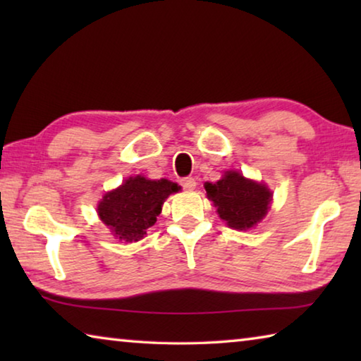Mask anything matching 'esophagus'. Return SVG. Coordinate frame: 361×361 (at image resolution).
<instances>
[{"label":"esophagus","instance_id":"34e87169","mask_svg":"<svg viewBox=\"0 0 361 361\" xmlns=\"http://www.w3.org/2000/svg\"><path fill=\"white\" fill-rule=\"evenodd\" d=\"M181 186L183 189H186V191H192L195 188V180L191 178V176H186V178L181 180Z\"/></svg>","mask_w":361,"mask_h":361}]
</instances>
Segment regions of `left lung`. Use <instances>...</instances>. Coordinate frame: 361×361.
<instances>
[{
	"instance_id": "obj_1",
	"label": "left lung",
	"mask_w": 361,
	"mask_h": 361,
	"mask_svg": "<svg viewBox=\"0 0 361 361\" xmlns=\"http://www.w3.org/2000/svg\"><path fill=\"white\" fill-rule=\"evenodd\" d=\"M207 197L216 207L219 218L232 229L247 231L271 209L272 192L262 183L248 180L235 170L224 172L216 183H205Z\"/></svg>"
}]
</instances>
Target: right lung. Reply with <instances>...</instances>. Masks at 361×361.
Masks as SVG:
<instances>
[{"label": "right lung", "mask_w": 361, "mask_h": 361, "mask_svg": "<svg viewBox=\"0 0 361 361\" xmlns=\"http://www.w3.org/2000/svg\"><path fill=\"white\" fill-rule=\"evenodd\" d=\"M180 186L166 178L148 180L130 176L119 188L106 192L97 207L99 216L114 237L126 242L143 239L162 212V204Z\"/></svg>", "instance_id": "right-lung-1"}]
</instances>
